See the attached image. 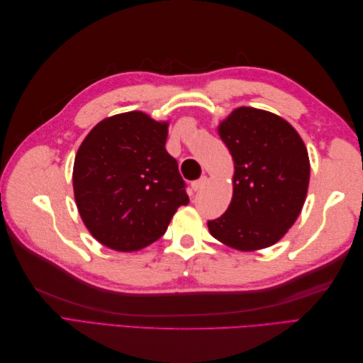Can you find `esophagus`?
Returning <instances> with one entry per match:
<instances>
[{
    "label": "esophagus",
    "mask_w": 363,
    "mask_h": 363,
    "mask_svg": "<svg viewBox=\"0 0 363 363\" xmlns=\"http://www.w3.org/2000/svg\"><path fill=\"white\" fill-rule=\"evenodd\" d=\"M206 183H207V177H201V179H199V180H195V182H192V189L196 192V191H201L204 186H206Z\"/></svg>",
    "instance_id": "esophagus-1"
}]
</instances>
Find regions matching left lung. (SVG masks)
Segmentation results:
<instances>
[{"instance_id":"1","label":"left lung","mask_w":363,"mask_h":363,"mask_svg":"<svg viewBox=\"0 0 363 363\" xmlns=\"http://www.w3.org/2000/svg\"><path fill=\"white\" fill-rule=\"evenodd\" d=\"M235 162L233 196L224 215L208 221L211 235L239 251L271 247L298 218L311 163L303 139L280 118L238 107L218 127Z\"/></svg>"}]
</instances>
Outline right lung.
Wrapping results in <instances>:
<instances>
[{"label": "right lung", "instance_id": "right-lung-1", "mask_svg": "<svg viewBox=\"0 0 363 363\" xmlns=\"http://www.w3.org/2000/svg\"><path fill=\"white\" fill-rule=\"evenodd\" d=\"M167 138L168 123L135 111L103 119L82 142L74 196L100 244L116 251L145 248L189 203L177 160L164 148Z\"/></svg>", "mask_w": 363, "mask_h": 363}]
</instances>
